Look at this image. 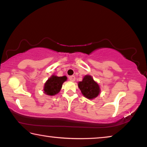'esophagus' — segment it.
Wrapping results in <instances>:
<instances>
[{
	"mask_svg": "<svg viewBox=\"0 0 147 147\" xmlns=\"http://www.w3.org/2000/svg\"><path fill=\"white\" fill-rule=\"evenodd\" d=\"M69 80L71 81V82H74V80H75V76H74V75L73 76H70L69 77Z\"/></svg>",
	"mask_w": 147,
	"mask_h": 147,
	"instance_id": "esophagus-1",
	"label": "esophagus"
}]
</instances>
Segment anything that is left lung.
Listing matches in <instances>:
<instances>
[{"mask_svg":"<svg viewBox=\"0 0 147 147\" xmlns=\"http://www.w3.org/2000/svg\"><path fill=\"white\" fill-rule=\"evenodd\" d=\"M78 85L83 95L88 99L96 98L100 92L98 84L90 75L84 76L82 81L78 82Z\"/></svg>","mask_w":147,"mask_h":147,"instance_id":"8db88e82","label":"left lung"}]
</instances>
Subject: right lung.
<instances>
[{"label":"right lung","mask_w":147,"mask_h":147,"mask_svg":"<svg viewBox=\"0 0 147 147\" xmlns=\"http://www.w3.org/2000/svg\"><path fill=\"white\" fill-rule=\"evenodd\" d=\"M67 80V77L53 75L45 84L44 93L48 95L53 96L58 93L62 87V84Z\"/></svg>","instance_id":"1"}]
</instances>
